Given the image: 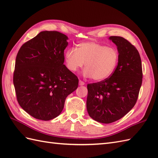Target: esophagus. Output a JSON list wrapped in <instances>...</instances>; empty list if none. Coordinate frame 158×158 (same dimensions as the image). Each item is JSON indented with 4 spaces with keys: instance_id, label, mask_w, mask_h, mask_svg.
I'll return each mask as SVG.
<instances>
[{
    "instance_id": "34e87169",
    "label": "esophagus",
    "mask_w": 158,
    "mask_h": 158,
    "mask_svg": "<svg viewBox=\"0 0 158 158\" xmlns=\"http://www.w3.org/2000/svg\"><path fill=\"white\" fill-rule=\"evenodd\" d=\"M79 85L82 86V85H85V83H84L83 81H82L81 80H79Z\"/></svg>"
}]
</instances>
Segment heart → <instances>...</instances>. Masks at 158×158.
<instances>
[{
  "label": "heart",
  "instance_id": "1",
  "mask_svg": "<svg viewBox=\"0 0 158 158\" xmlns=\"http://www.w3.org/2000/svg\"><path fill=\"white\" fill-rule=\"evenodd\" d=\"M64 58L70 71L75 72L85 64L84 76L102 81L114 71L119 60V52L114 47L86 42L79 44L77 49L69 48L66 50Z\"/></svg>",
  "mask_w": 158,
  "mask_h": 158
}]
</instances>
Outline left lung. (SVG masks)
Here are the masks:
<instances>
[{
    "instance_id": "obj_1",
    "label": "left lung",
    "mask_w": 158,
    "mask_h": 158,
    "mask_svg": "<svg viewBox=\"0 0 158 158\" xmlns=\"http://www.w3.org/2000/svg\"><path fill=\"white\" fill-rule=\"evenodd\" d=\"M109 40L119 52L118 65L109 78L87 86V112L91 118L104 124L120 119L134 107L143 78L136 48L120 36H110Z\"/></svg>"
}]
</instances>
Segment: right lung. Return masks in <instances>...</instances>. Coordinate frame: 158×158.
<instances>
[{"instance_id":"add662e5","label":"right lung","mask_w":158,"mask_h":158,"mask_svg":"<svg viewBox=\"0 0 158 158\" xmlns=\"http://www.w3.org/2000/svg\"><path fill=\"white\" fill-rule=\"evenodd\" d=\"M68 37L44 31L25 42L17 53L13 84L18 103L36 119L50 120L63 110L79 79L63 64Z\"/></svg>"}]
</instances>
